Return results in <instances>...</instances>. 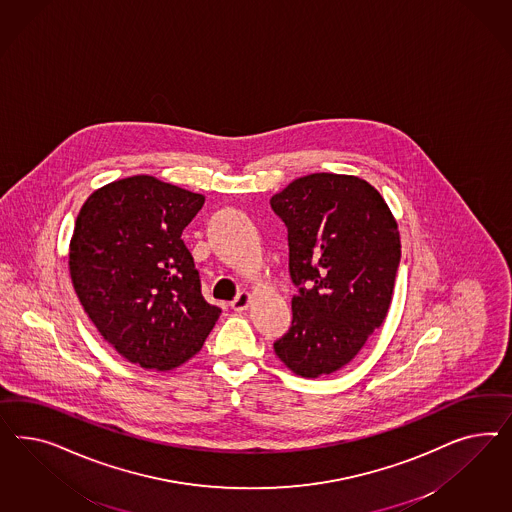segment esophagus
<instances>
[{
  "instance_id": "34e87169",
  "label": "esophagus",
  "mask_w": 512,
  "mask_h": 512,
  "mask_svg": "<svg viewBox=\"0 0 512 512\" xmlns=\"http://www.w3.org/2000/svg\"><path fill=\"white\" fill-rule=\"evenodd\" d=\"M251 302H253V296L249 295V293H240V295L234 298L231 306H233L234 311H246L251 306Z\"/></svg>"
}]
</instances>
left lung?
<instances>
[{"mask_svg": "<svg viewBox=\"0 0 512 512\" xmlns=\"http://www.w3.org/2000/svg\"><path fill=\"white\" fill-rule=\"evenodd\" d=\"M270 204L287 225L298 287L293 326L274 351L306 379L338 372L387 317L402 255L398 223L381 193L349 174L296 178Z\"/></svg>", "mask_w": 512, "mask_h": 512, "instance_id": "left-lung-1", "label": "left lung"}]
</instances>
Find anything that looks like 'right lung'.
<instances>
[{"mask_svg":"<svg viewBox=\"0 0 512 512\" xmlns=\"http://www.w3.org/2000/svg\"><path fill=\"white\" fill-rule=\"evenodd\" d=\"M204 197L137 174L95 189L78 212L69 274L97 332L129 362L169 372L195 357L221 310L201 295L182 231Z\"/></svg>","mask_w":512,"mask_h":512,"instance_id":"right-lung-1","label":"right lung"}]
</instances>
